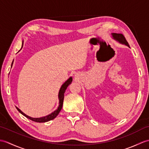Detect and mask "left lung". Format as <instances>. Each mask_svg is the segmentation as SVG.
<instances>
[{
	"label": "left lung",
	"mask_w": 149,
	"mask_h": 149,
	"mask_svg": "<svg viewBox=\"0 0 149 149\" xmlns=\"http://www.w3.org/2000/svg\"><path fill=\"white\" fill-rule=\"evenodd\" d=\"M111 36H112V37L113 38L114 40H116V41H117V42H119L120 44L126 45V46H127V47H130V46H129L128 42H127V40H126L125 37H124L123 34L112 33H111Z\"/></svg>",
	"instance_id": "obj_1"
}]
</instances>
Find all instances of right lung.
I'll return each instance as SVG.
<instances>
[{
    "label": "right lung",
    "instance_id": "1",
    "mask_svg": "<svg viewBox=\"0 0 149 149\" xmlns=\"http://www.w3.org/2000/svg\"><path fill=\"white\" fill-rule=\"evenodd\" d=\"M23 40L22 41V49L23 47ZM13 64V61L12 65H11V67H12ZM72 82V77H70L66 81H65L63 83V84H62V86H61V88L60 89V91H59V93H58L59 105H58V109L56 110H55L54 112L51 113L50 114H48V115L46 116H44V117H37V118H36V117H30L29 116L26 115L25 113H23L22 111V110H21L19 108H18L17 107H16V109L18 110V111L22 114V115H23L24 116H25L26 117H27L28 119H29L30 120H33V121H35V122H37V123H46V122H47V121H49V120H53L58 115V113H60V112L61 111V110L62 109V106H63V103L64 93H65V91H66L67 87L71 84Z\"/></svg>",
    "mask_w": 149,
    "mask_h": 149
}]
</instances>
